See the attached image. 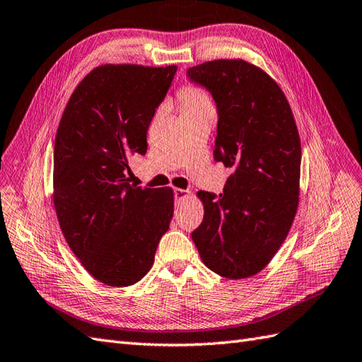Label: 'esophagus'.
<instances>
[{
  "instance_id": "34e87169",
  "label": "esophagus",
  "mask_w": 362,
  "mask_h": 362,
  "mask_svg": "<svg viewBox=\"0 0 362 362\" xmlns=\"http://www.w3.org/2000/svg\"><path fill=\"white\" fill-rule=\"evenodd\" d=\"M189 195H190L189 190H182V189H175V190H173V197H175V201H176V202L182 201L184 198H187Z\"/></svg>"
}]
</instances>
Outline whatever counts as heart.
<instances>
[{
  "instance_id": "b5f03b06",
  "label": "heart",
  "mask_w": 362,
  "mask_h": 362,
  "mask_svg": "<svg viewBox=\"0 0 362 362\" xmlns=\"http://www.w3.org/2000/svg\"><path fill=\"white\" fill-rule=\"evenodd\" d=\"M180 101H181V110H195V109H206L211 107L210 100L204 90L199 87H184L180 92Z\"/></svg>"
}]
</instances>
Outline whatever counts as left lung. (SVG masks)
Segmentation results:
<instances>
[{
	"label": "left lung",
	"instance_id": "8db88e82",
	"mask_svg": "<svg viewBox=\"0 0 362 362\" xmlns=\"http://www.w3.org/2000/svg\"><path fill=\"white\" fill-rule=\"evenodd\" d=\"M216 105L214 160L232 175L223 193L198 192L204 218L192 232L202 262L228 279L267 266L298 209L301 141L292 109L273 79L243 59L187 69Z\"/></svg>",
	"mask_w": 362,
	"mask_h": 362
}]
</instances>
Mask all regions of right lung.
I'll return each instance as SVG.
<instances>
[{
    "label": "right lung",
    "mask_w": 362,
    "mask_h": 362,
    "mask_svg": "<svg viewBox=\"0 0 362 362\" xmlns=\"http://www.w3.org/2000/svg\"><path fill=\"white\" fill-rule=\"evenodd\" d=\"M176 66L104 64L70 96L54 152V202L69 247L105 286L151 270L173 216L170 187L129 182V158L146 155L147 130Z\"/></svg>",
    "instance_id": "1"
}]
</instances>
